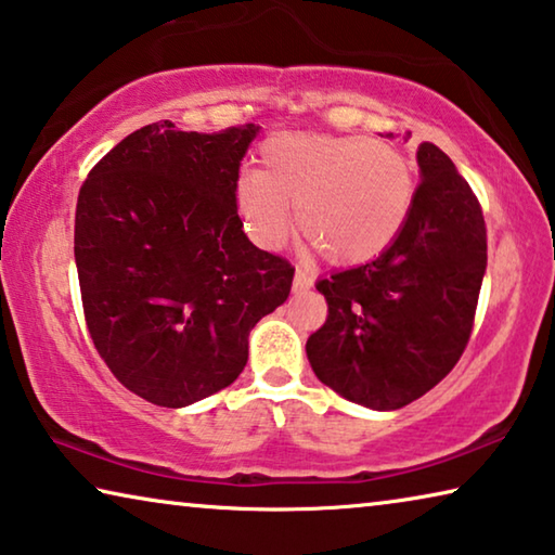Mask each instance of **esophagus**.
I'll use <instances>...</instances> for the list:
<instances>
[{"mask_svg": "<svg viewBox=\"0 0 555 555\" xmlns=\"http://www.w3.org/2000/svg\"><path fill=\"white\" fill-rule=\"evenodd\" d=\"M312 283H314V280H312L310 272H307L302 266H297V268H295L293 287H295V289H307V287H312Z\"/></svg>", "mask_w": 555, "mask_h": 555, "instance_id": "esophagus-1", "label": "esophagus"}]
</instances>
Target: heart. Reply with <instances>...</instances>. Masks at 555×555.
I'll use <instances>...</instances> for the list:
<instances>
[{"label":"heart","instance_id":"1","mask_svg":"<svg viewBox=\"0 0 555 555\" xmlns=\"http://www.w3.org/2000/svg\"><path fill=\"white\" fill-rule=\"evenodd\" d=\"M260 171L235 181L250 238L278 248L297 229L326 260L351 266L384 253L415 204V171L401 150L361 134H275Z\"/></svg>","mask_w":555,"mask_h":555}]
</instances>
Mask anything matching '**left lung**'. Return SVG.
<instances>
[{"label": "left lung", "instance_id": "left-lung-1", "mask_svg": "<svg viewBox=\"0 0 555 555\" xmlns=\"http://www.w3.org/2000/svg\"><path fill=\"white\" fill-rule=\"evenodd\" d=\"M417 167L403 231L366 266L317 283L326 320L307 339L317 378L376 411L413 403L455 369L487 268L482 206L465 177L433 142L417 147Z\"/></svg>", "mask_w": 555, "mask_h": 555}]
</instances>
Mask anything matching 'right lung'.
I'll list each match as a JSON object with an SVG mask.
<instances>
[{
    "mask_svg": "<svg viewBox=\"0 0 555 555\" xmlns=\"http://www.w3.org/2000/svg\"><path fill=\"white\" fill-rule=\"evenodd\" d=\"M258 132L152 122L80 186L73 250L88 334L113 376L154 405L184 408L231 386L250 330L293 287V262L248 241L235 204Z\"/></svg>",
    "mask_w": 555,
    "mask_h": 555,
    "instance_id": "1",
    "label": "right lung"
}]
</instances>
